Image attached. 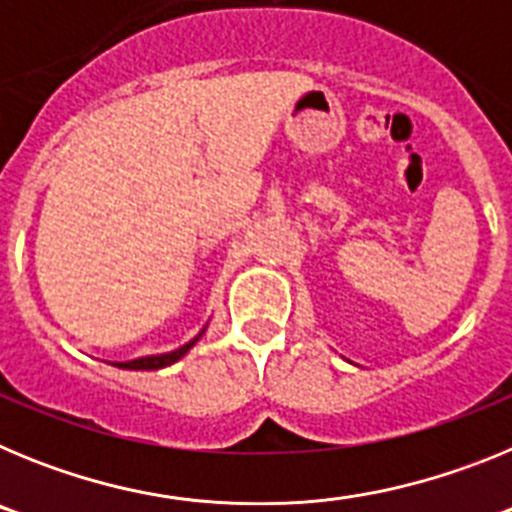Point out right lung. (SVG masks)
<instances>
[{"instance_id":"right-lung-1","label":"right lung","mask_w":512,"mask_h":512,"mask_svg":"<svg viewBox=\"0 0 512 512\" xmlns=\"http://www.w3.org/2000/svg\"><path fill=\"white\" fill-rule=\"evenodd\" d=\"M200 336H202V333H200ZM200 336H197V338H200ZM197 338H194V341H189V343H184L182 348H176V351H171V354L143 356V359H133V361H125V364H115V366H120V369H146V372H151V369H164V366H169V364H174V361L182 359L189 348L197 343Z\"/></svg>"}]
</instances>
